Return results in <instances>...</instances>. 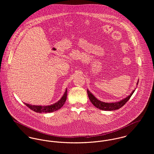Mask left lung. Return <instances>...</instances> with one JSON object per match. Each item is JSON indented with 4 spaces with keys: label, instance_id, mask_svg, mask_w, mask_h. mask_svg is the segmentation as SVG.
<instances>
[{
    "label": "left lung",
    "instance_id": "1",
    "mask_svg": "<svg viewBox=\"0 0 154 154\" xmlns=\"http://www.w3.org/2000/svg\"><path fill=\"white\" fill-rule=\"evenodd\" d=\"M139 80H137V82L136 83V87L138 85ZM136 88H134V90L132 91V92L130 95H129L126 98L116 102L113 103H106L101 101L99 100H98L89 90L87 89V94L88 95L89 99L90 101L92 103V104L97 109H99L100 110H104V111H114V110H118L120 109L122 107H123L130 99L133 94L134 93L135 89Z\"/></svg>",
    "mask_w": 154,
    "mask_h": 154
}]
</instances>
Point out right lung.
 Instances as JSON below:
<instances>
[{
    "instance_id": "1",
    "label": "right lung",
    "mask_w": 154,
    "mask_h": 154,
    "mask_svg": "<svg viewBox=\"0 0 154 154\" xmlns=\"http://www.w3.org/2000/svg\"><path fill=\"white\" fill-rule=\"evenodd\" d=\"M67 88L65 90V92L62 98L56 103L48 105V106H35V105H31L29 104H27L25 103H23L28 107H29L31 110H33L35 112H54L55 111L59 110L60 108L63 107V106L65 104L67 98Z\"/></svg>"
}]
</instances>
